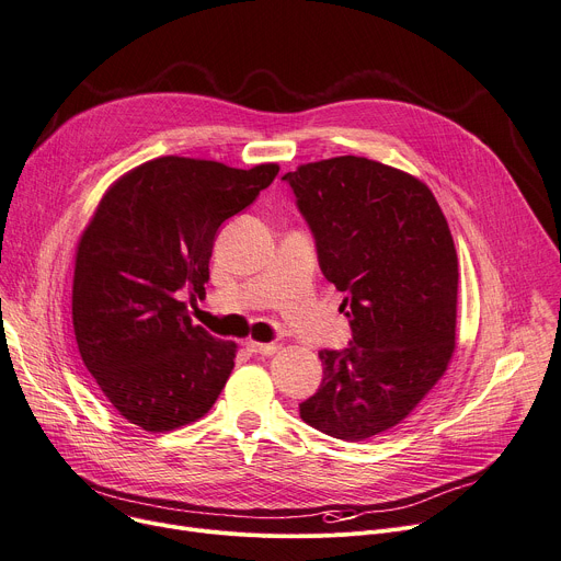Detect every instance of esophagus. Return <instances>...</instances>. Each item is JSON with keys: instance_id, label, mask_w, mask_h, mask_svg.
<instances>
[{"instance_id": "esophagus-1", "label": "esophagus", "mask_w": 561, "mask_h": 561, "mask_svg": "<svg viewBox=\"0 0 561 561\" xmlns=\"http://www.w3.org/2000/svg\"><path fill=\"white\" fill-rule=\"evenodd\" d=\"M245 347H248V352L261 354V356H273V354L279 352L277 343H254V341H250Z\"/></svg>"}]
</instances>
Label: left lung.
<instances>
[{
    "mask_svg": "<svg viewBox=\"0 0 561 561\" xmlns=\"http://www.w3.org/2000/svg\"><path fill=\"white\" fill-rule=\"evenodd\" d=\"M316 239L322 275L350 309L352 341L322 350V383L300 417L360 442L405 420L456 350L458 254L428 186L343 156L282 178Z\"/></svg>",
    "mask_w": 561,
    "mask_h": 561,
    "instance_id": "8db88e82",
    "label": "left lung"
}]
</instances>
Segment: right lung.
I'll return each instance as SVG.
<instances>
[{
  "mask_svg": "<svg viewBox=\"0 0 561 561\" xmlns=\"http://www.w3.org/2000/svg\"><path fill=\"white\" fill-rule=\"evenodd\" d=\"M277 173V164L243 171L169 156L119 178L99 203L73 268V333L130 424L151 433L192 424L226 388L237 345L194 324L180 295L205 293L218 228Z\"/></svg>",
  "mask_w": 561,
  "mask_h": 561,
  "instance_id": "right-lung-1",
  "label": "right lung"
}]
</instances>
